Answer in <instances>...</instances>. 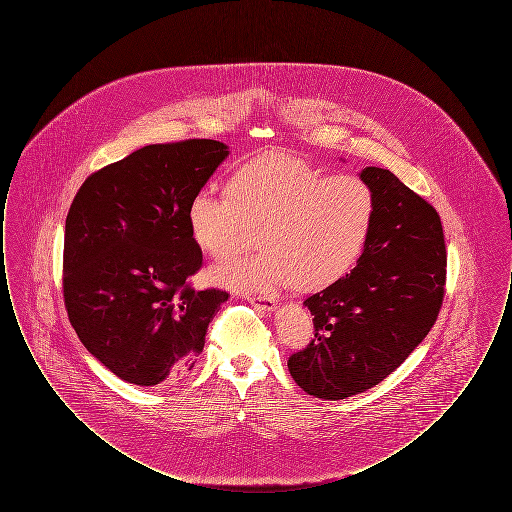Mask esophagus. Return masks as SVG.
Masks as SVG:
<instances>
[{
	"mask_svg": "<svg viewBox=\"0 0 512 512\" xmlns=\"http://www.w3.org/2000/svg\"><path fill=\"white\" fill-rule=\"evenodd\" d=\"M247 301L251 303V305H255L257 309H261V311H274L276 309V301L272 299V297H247Z\"/></svg>",
	"mask_w": 512,
	"mask_h": 512,
	"instance_id": "34e87169",
	"label": "esophagus"
}]
</instances>
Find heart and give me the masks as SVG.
Masks as SVG:
<instances>
[{"mask_svg":"<svg viewBox=\"0 0 512 512\" xmlns=\"http://www.w3.org/2000/svg\"><path fill=\"white\" fill-rule=\"evenodd\" d=\"M372 222L374 194L361 176H324L282 151L242 163L228 180V197L203 188L188 203L192 240L211 257L226 255L244 228L257 226L261 249L224 257L211 270L219 284L240 292L338 282L361 259Z\"/></svg>","mask_w":512,"mask_h":512,"instance_id":"heart-1","label":"heart"}]
</instances>
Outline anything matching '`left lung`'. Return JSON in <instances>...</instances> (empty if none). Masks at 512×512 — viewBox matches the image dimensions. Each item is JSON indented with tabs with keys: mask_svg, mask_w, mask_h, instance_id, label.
<instances>
[{
	"mask_svg": "<svg viewBox=\"0 0 512 512\" xmlns=\"http://www.w3.org/2000/svg\"><path fill=\"white\" fill-rule=\"evenodd\" d=\"M359 176L374 194L365 251L349 274L305 299L315 340L288 361L301 390L330 401L390 376L428 336L445 292L438 211L388 169Z\"/></svg>",
	"mask_w": 512,
	"mask_h": 512,
	"instance_id": "8db88e82",
	"label": "left lung"
}]
</instances>
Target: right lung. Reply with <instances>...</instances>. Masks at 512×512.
<instances>
[{
	"instance_id": "obj_1",
	"label": "right lung",
	"mask_w": 512,
	"mask_h": 512,
	"mask_svg": "<svg viewBox=\"0 0 512 512\" xmlns=\"http://www.w3.org/2000/svg\"><path fill=\"white\" fill-rule=\"evenodd\" d=\"M228 157L217 140L142 147L90 174L65 222L63 295L84 347L136 386L176 382L228 293L188 278L201 249L188 203Z\"/></svg>"
}]
</instances>
